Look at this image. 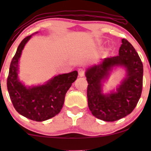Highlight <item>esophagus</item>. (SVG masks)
<instances>
[{"mask_svg": "<svg viewBox=\"0 0 151 151\" xmlns=\"http://www.w3.org/2000/svg\"><path fill=\"white\" fill-rule=\"evenodd\" d=\"M78 74L80 77H83L84 76V70L83 69H78Z\"/></svg>", "mask_w": 151, "mask_h": 151, "instance_id": "obj_1", "label": "esophagus"}]
</instances>
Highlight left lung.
<instances>
[{"instance_id": "left-lung-1", "label": "left lung", "mask_w": 151, "mask_h": 151, "mask_svg": "<svg viewBox=\"0 0 151 151\" xmlns=\"http://www.w3.org/2000/svg\"><path fill=\"white\" fill-rule=\"evenodd\" d=\"M124 67L126 77L116 90L105 94L103 83L108 79L114 67ZM88 82V106L97 118L114 122L130 114L141 96L143 85V64L131 43L126 39L117 56L106 58L98 65L92 66L85 72Z\"/></svg>"}]
</instances>
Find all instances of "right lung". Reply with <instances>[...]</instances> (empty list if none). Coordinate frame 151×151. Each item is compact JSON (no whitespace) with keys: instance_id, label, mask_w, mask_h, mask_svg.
<instances>
[{"instance_id":"obj_1","label":"right lung","mask_w":151,"mask_h":151,"mask_svg":"<svg viewBox=\"0 0 151 151\" xmlns=\"http://www.w3.org/2000/svg\"><path fill=\"white\" fill-rule=\"evenodd\" d=\"M34 33L21 41L12 60L7 86L10 99L16 111L22 116L36 122H42L60 112L65 95L78 77V71L60 74L38 86H27L18 78V63L26 43Z\"/></svg>"}]
</instances>
